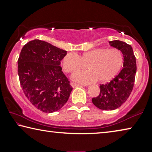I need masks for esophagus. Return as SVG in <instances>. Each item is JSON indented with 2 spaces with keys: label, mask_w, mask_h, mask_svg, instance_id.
I'll use <instances>...</instances> for the list:
<instances>
[{
  "label": "esophagus",
  "mask_w": 152,
  "mask_h": 152,
  "mask_svg": "<svg viewBox=\"0 0 152 152\" xmlns=\"http://www.w3.org/2000/svg\"><path fill=\"white\" fill-rule=\"evenodd\" d=\"M70 84H71V85L73 87H78V86H81V85H80V84H78V83H74V82H71V83H70Z\"/></svg>",
  "instance_id": "obj_1"
}]
</instances>
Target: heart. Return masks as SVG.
Listing matches in <instances>:
<instances>
[{"label": "heart", "instance_id": "b5f03b06", "mask_svg": "<svg viewBox=\"0 0 152 152\" xmlns=\"http://www.w3.org/2000/svg\"><path fill=\"white\" fill-rule=\"evenodd\" d=\"M123 63L124 55L120 50L99 48L85 52L79 56L74 53L67 54L62 65L67 73L82 69L86 65L89 70L76 72L72 78L80 83L88 84L97 80L106 82L112 79L119 72Z\"/></svg>", "mask_w": 152, "mask_h": 152}]
</instances>
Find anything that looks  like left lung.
<instances>
[{"instance_id": "1", "label": "left lung", "mask_w": 152, "mask_h": 152, "mask_svg": "<svg viewBox=\"0 0 152 152\" xmlns=\"http://www.w3.org/2000/svg\"><path fill=\"white\" fill-rule=\"evenodd\" d=\"M109 43L123 53L124 67L111 81L99 85V94L92 98V102L96 107L104 110L117 109L128 99L134 87L137 72L136 57L132 46L119 40Z\"/></svg>"}]
</instances>
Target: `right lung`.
<instances>
[{
  "label": "right lung",
  "instance_id": "right-lung-1",
  "mask_svg": "<svg viewBox=\"0 0 152 152\" xmlns=\"http://www.w3.org/2000/svg\"><path fill=\"white\" fill-rule=\"evenodd\" d=\"M66 54L67 51L39 39L28 42L20 52V85L30 102L44 113L61 109L73 89L60 66Z\"/></svg>",
  "mask_w": 152,
  "mask_h": 152
}]
</instances>
